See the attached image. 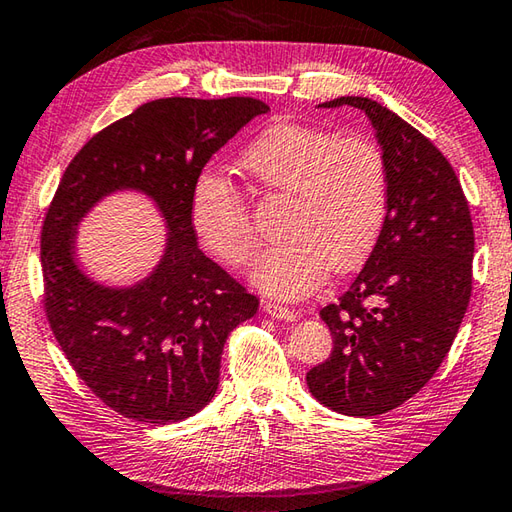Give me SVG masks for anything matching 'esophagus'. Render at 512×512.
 <instances>
[{"instance_id":"obj_1","label":"esophagus","mask_w":512,"mask_h":512,"mask_svg":"<svg viewBox=\"0 0 512 512\" xmlns=\"http://www.w3.org/2000/svg\"><path fill=\"white\" fill-rule=\"evenodd\" d=\"M264 310H266V313H268L270 317L284 319V322H295V319H297L295 310H290V308H286V306H279V304H275V302H266V304H264Z\"/></svg>"}]
</instances>
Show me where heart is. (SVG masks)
Listing matches in <instances>:
<instances>
[{
	"label": "heart",
	"mask_w": 512,
	"mask_h": 512,
	"mask_svg": "<svg viewBox=\"0 0 512 512\" xmlns=\"http://www.w3.org/2000/svg\"><path fill=\"white\" fill-rule=\"evenodd\" d=\"M239 164L259 190L290 197L286 244L259 259L253 284L279 299L306 297L330 270L348 273L373 253L388 213V164L366 137L282 122L266 128ZM190 217L202 244L228 266H246L259 235L244 195L226 177L197 179Z\"/></svg>",
	"instance_id": "obj_1"
}]
</instances>
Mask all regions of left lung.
I'll return each mask as SVG.
<instances>
[{
	"mask_svg": "<svg viewBox=\"0 0 512 512\" xmlns=\"http://www.w3.org/2000/svg\"><path fill=\"white\" fill-rule=\"evenodd\" d=\"M322 106L370 119L388 164V213L362 273L319 313L333 353L306 384L335 413L375 417L419 393L453 346L473 288V219L448 159L393 110L368 97Z\"/></svg>",
	"mask_w": 512,
	"mask_h": 512,
	"instance_id": "1",
	"label": "left lung"
}]
</instances>
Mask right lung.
Here are the masks:
<instances>
[{
  "label": "right lung",
  "mask_w": 512,
  "mask_h": 512,
  "mask_svg": "<svg viewBox=\"0 0 512 512\" xmlns=\"http://www.w3.org/2000/svg\"><path fill=\"white\" fill-rule=\"evenodd\" d=\"M268 110L253 97L155 99L90 137L57 186L42 228L46 317L75 373L119 415L170 424L199 413L230 330L257 313L259 299L199 250L190 202L208 159ZM119 189L153 198L169 228L160 264L124 289L76 262L78 222Z\"/></svg>",
  "instance_id": "obj_1"
}]
</instances>
